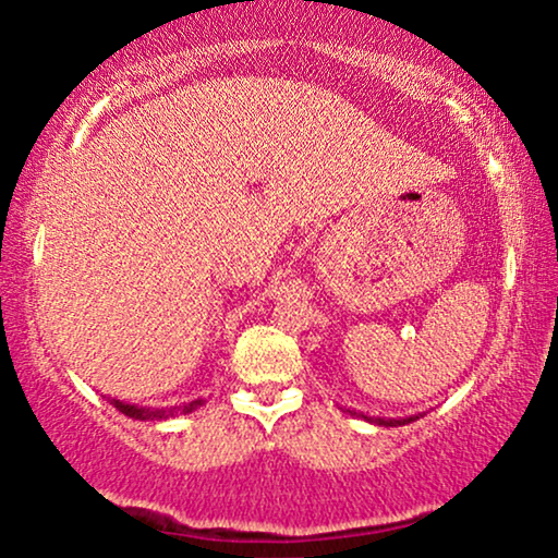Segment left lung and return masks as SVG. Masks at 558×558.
I'll use <instances>...</instances> for the list:
<instances>
[{
    "instance_id": "left-lung-1",
    "label": "left lung",
    "mask_w": 558,
    "mask_h": 558,
    "mask_svg": "<svg viewBox=\"0 0 558 558\" xmlns=\"http://www.w3.org/2000/svg\"><path fill=\"white\" fill-rule=\"evenodd\" d=\"M350 416H357V418H363V422H368V424H376V426H403V424H411V422H416L418 418V414H414V416H399V418H388V416H368V414H363V411H355V409H345Z\"/></svg>"
}]
</instances>
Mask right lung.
<instances>
[{
  "label": "right lung",
  "instance_id": "obj_1",
  "mask_svg": "<svg viewBox=\"0 0 558 558\" xmlns=\"http://www.w3.org/2000/svg\"><path fill=\"white\" fill-rule=\"evenodd\" d=\"M106 399H109L121 414H126L129 418H140V422H165V418H172L180 414H193L197 407H203L205 403V399H195V401L182 403V407H140V403L119 401V399H111V396H106Z\"/></svg>",
  "mask_w": 558,
  "mask_h": 558
}]
</instances>
